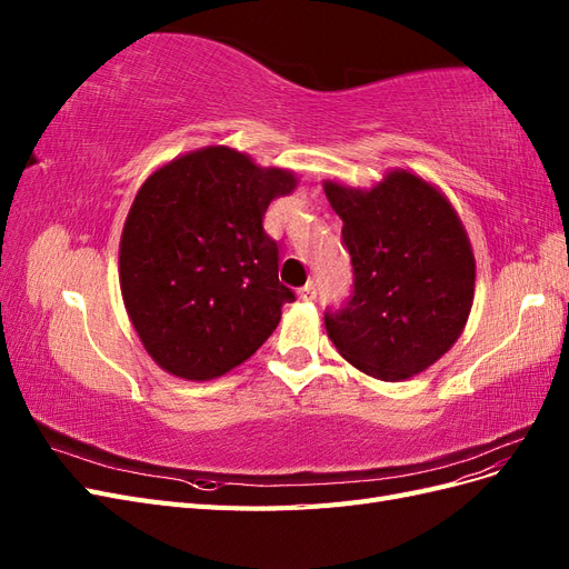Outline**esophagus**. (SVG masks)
Returning a JSON list of instances; mask_svg holds the SVG:
<instances>
[{
	"mask_svg": "<svg viewBox=\"0 0 569 569\" xmlns=\"http://www.w3.org/2000/svg\"><path fill=\"white\" fill-rule=\"evenodd\" d=\"M297 295H299L301 301H313L318 297V284L316 282H308L303 287H299Z\"/></svg>",
	"mask_w": 569,
	"mask_h": 569,
	"instance_id": "34e87169",
	"label": "esophagus"
}]
</instances>
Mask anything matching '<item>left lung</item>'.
<instances>
[{
    "label": "left lung",
    "instance_id": "obj_1",
    "mask_svg": "<svg viewBox=\"0 0 569 569\" xmlns=\"http://www.w3.org/2000/svg\"><path fill=\"white\" fill-rule=\"evenodd\" d=\"M325 194L353 266L347 303L325 311L327 337L377 380L427 370L453 347L475 299V256L453 206L408 170L366 192L327 180Z\"/></svg>",
    "mask_w": 569,
    "mask_h": 569
}]
</instances>
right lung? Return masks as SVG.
I'll list each match as a JSON object with an SVG mask.
<instances>
[{"label":"right lung","mask_w":569,"mask_h":569,"mask_svg":"<svg viewBox=\"0 0 569 569\" xmlns=\"http://www.w3.org/2000/svg\"><path fill=\"white\" fill-rule=\"evenodd\" d=\"M295 187L289 170L228 147L184 153L142 184L120 237V291L163 370L213 380L272 335L297 297L263 216Z\"/></svg>","instance_id":"obj_1"}]
</instances>
